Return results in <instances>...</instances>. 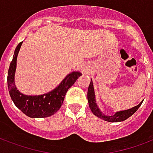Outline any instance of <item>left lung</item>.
I'll use <instances>...</instances> for the list:
<instances>
[{
    "instance_id": "obj_1",
    "label": "left lung",
    "mask_w": 153,
    "mask_h": 153,
    "mask_svg": "<svg viewBox=\"0 0 153 153\" xmlns=\"http://www.w3.org/2000/svg\"><path fill=\"white\" fill-rule=\"evenodd\" d=\"M88 104H89V107L91 108V112L93 113L94 115H96L97 117L105 120V121L111 122V123H118V122H122V121L127 119L128 117H131V115H133L138 110V108H140V105L142 104V102H141L140 104L136 105V106H134V107H133L132 108H130V109H127V110L117 112L113 116H106V115L103 114L100 112V110L98 108L97 103H96V100H95V92H94L92 81H91L89 88H88Z\"/></svg>"
}]
</instances>
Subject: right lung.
I'll return each instance as SVG.
<instances>
[{
	"label": "right lung",
	"instance_id": "right-lung-1",
	"mask_svg": "<svg viewBox=\"0 0 153 153\" xmlns=\"http://www.w3.org/2000/svg\"><path fill=\"white\" fill-rule=\"evenodd\" d=\"M22 42H20L14 51L13 60L10 62L8 71L7 82L10 97L14 105L30 117H49L62 107L68 89L82 74L79 72H72L65 77L59 86L50 92L40 96H25L17 90L14 84V73L16 70L17 56Z\"/></svg>",
	"mask_w": 153,
	"mask_h": 153
}]
</instances>
